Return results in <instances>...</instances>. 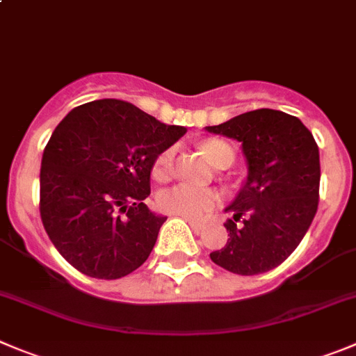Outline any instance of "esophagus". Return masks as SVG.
Here are the masks:
<instances>
[{
    "mask_svg": "<svg viewBox=\"0 0 356 356\" xmlns=\"http://www.w3.org/2000/svg\"><path fill=\"white\" fill-rule=\"evenodd\" d=\"M186 221H188L189 227L193 228V230L197 232V234H200V232L204 230V228H205V225H204V223H200V221H195V219H186Z\"/></svg>",
    "mask_w": 356,
    "mask_h": 356,
    "instance_id": "34e87169",
    "label": "esophagus"
}]
</instances>
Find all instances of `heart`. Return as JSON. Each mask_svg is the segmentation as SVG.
I'll list each match as a JSON object with an SVG mask.
<instances>
[{"label": "heart", "instance_id": "b5f03b06", "mask_svg": "<svg viewBox=\"0 0 356 356\" xmlns=\"http://www.w3.org/2000/svg\"><path fill=\"white\" fill-rule=\"evenodd\" d=\"M205 156L214 163L216 167L221 163L234 161V149L221 140H205L202 144ZM174 147H168L156 158L154 167H152V174L156 179H167L172 174L174 168ZM219 202V193L212 188H198V186L188 184V182H181L172 188L165 189L159 195V207L161 211L168 212V214L181 216L184 219H202L216 207Z\"/></svg>", "mask_w": 356, "mask_h": 356}]
</instances>
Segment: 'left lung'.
I'll use <instances>...</instances> for the list:
<instances>
[{"label": "left lung", "mask_w": 356, "mask_h": 356, "mask_svg": "<svg viewBox=\"0 0 356 356\" xmlns=\"http://www.w3.org/2000/svg\"><path fill=\"white\" fill-rule=\"evenodd\" d=\"M209 133L241 142L248 179L225 211L227 245L211 260L234 274L254 275L283 264L313 223L320 198V151L295 115L258 108ZM242 220V224H237Z\"/></svg>", "instance_id": "8db88e82"}]
</instances>
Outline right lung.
<instances>
[{
  "label": "right lung",
  "instance_id": "obj_1",
  "mask_svg": "<svg viewBox=\"0 0 356 356\" xmlns=\"http://www.w3.org/2000/svg\"><path fill=\"white\" fill-rule=\"evenodd\" d=\"M184 133L122 99H95L65 115L42 156L40 216L70 265L119 279L147 260L167 221L144 202L152 167Z\"/></svg>",
  "mask_w": 356,
  "mask_h": 356
}]
</instances>
